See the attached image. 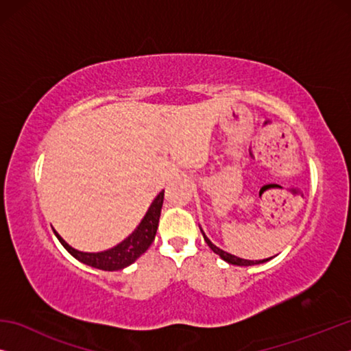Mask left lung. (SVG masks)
Wrapping results in <instances>:
<instances>
[{"label": "left lung", "mask_w": 351, "mask_h": 351, "mask_svg": "<svg viewBox=\"0 0 351 351\" xmlns=\"http://www.w3.org/2000/svg\"><path fill=\"white\" fill-rule=\"evenodd\" d=\"M199 229H201V228H199ZM201 234H203V237H204V241L207 243V246H209L213 252L218 254L219 257H221L224 261H228L229 265H237V266H252V265H260V263H265V261L271 260V258H265V260H245V258H240V257H237V255H232V254H229V252L223 251V249L217 247V246L213 245V243H212L209 239H207L206 234L203 232V229H201Z\"/></svg>", "instance_id": "left-lung-1"}]
</instances>
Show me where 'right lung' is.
Listing matches in <instances>:
<instances>
[{"instance_id": "obj_1", "label": "right lung", "mask_w": 351, "mask_h": 351, "mask_svg": "<svg viewBox=\"0 0 351 351\" xmlns=\"http://www.w3.org/2000/svg\"><path fill=\"white\" fill-rule=\"evenodd\" d=\"M164 203V190L158 195L152 206L148 207L145 217L142 218L138 228L133 230V234H130L125 240L119 243L117 246L106 249L102 252H82L77 251V249L71 247L66 241H64L60 235H58L56 230L54 234L62 243L63 247L77 258L82 263L88 266H93V268L102 269V271H119L123 269L134 263L142 254H144L154 240V235H156L158 230V223L159 217H161V209Z\"/></svg>"}]
</instances>
